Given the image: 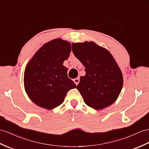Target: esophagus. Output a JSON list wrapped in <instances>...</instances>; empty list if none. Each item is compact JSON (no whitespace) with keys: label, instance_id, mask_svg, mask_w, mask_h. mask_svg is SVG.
<instances>
[{"label":"esophagus","instance_id":"obj_1","mask_svg":"<svg viewBox=\"0 0 149 149\" xmlns=\"http://www.w3.org/2000/svg\"><path fill=\"white\" fill-rule=\"evenodd\" d=\"M74 82L75 83V84L76 85H78V83H79V78H75V79H74Z\"/></svg>","mask_w":149,"mask_h":149}]
</instances>
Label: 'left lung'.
Returning a JSON list of instances; mask_svg holds the SVG:
<instances>
[{"label": "left lung", "mask_w": 149, "mask_h": 149, "mask_svg": "<svg viewBox=\"0 0 149 149\" xmlns=\"http://www.w3.org/2000/svg\"><path fill=\"white\" fill-rule=\"evenodd\" d=\"M72 50L85 67L86 74L77 86L85 103L96 110L113 104L121 93L123 78L111 54L93 42L72 43Z\"/></svg>", "instance_id": "8db88e82"}]
</instances>
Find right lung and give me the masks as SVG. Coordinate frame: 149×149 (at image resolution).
I'll return each mask as SVG.
<instances>
[{
  "label": "right lung",
  "instance_id": "right-lung-1",
  "mask_svg": "<svg viewBox=\"0 0 149 149\" xmlns=\"http://www.w3.org/2000/svg\"><path fill=\"white\" fill-rule=\"evenodd\" d=\"M71 50L70 42L57 38L43 45L27 64L24 74L25 91L37 106L52 109L62 104L76 84L68 77L63 62Z\"/></svg>",
  "mask_w": 149,
  "mask_h": 149
}]
</instances>
